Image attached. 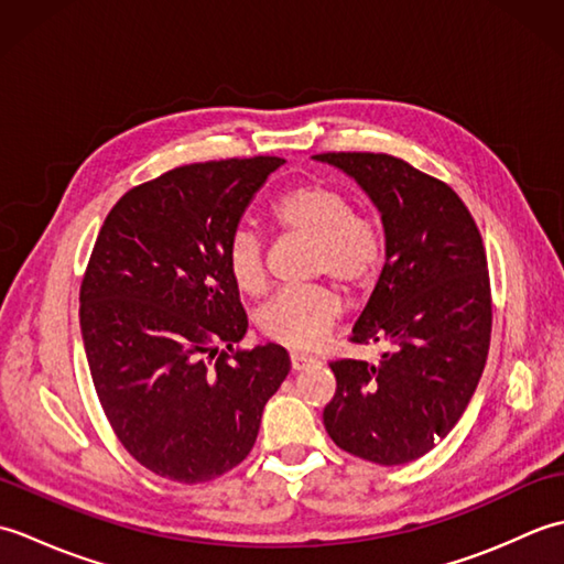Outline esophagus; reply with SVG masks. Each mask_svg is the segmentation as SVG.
<instances>
[{"instance_id": "obj_1", "label": "esophagus", "mask_w": 564, "mask_h": 564, "mask_svg": "<svg viewBox=\"0 0 564 564\" xmlns=\"http://www.w3.org/2000/svg\"><path fill=\"white\" fill-rule=\"evenodd\" d=\"M315 358L307 356V354H291V368L293 370H303L307 366H313Z\"/></svg>"}]
</instances>
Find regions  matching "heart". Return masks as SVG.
Segmentation results:
<instances>
[{
    "instance_id": "heart-1",
    "label": "heart",
    "mask_w": 564,
    "mask_h": 564,
    "mask_svg": "<svg viewBox=\"0 0 564 564\" xmlns=\"http://www.w3.org/2000/svg\"><path fill=\"white\" fill-rule=\"evenodd\" d=\"M271 218L281 232L313 242L310 273L337 281L346 293L361 295L380 279L386 263V239L373 215L351 208L349 196L327 182H303L273 200ZM227 271L235 289L261 295L267 289V263L261 239L237 230L227 245ZM341 295L332 285L283 291L259 310L257 327L273 344L310 351L325 341L341 317Z\"/></svg>"
}]
</instances>
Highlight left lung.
I'll return each mask as SVG.
<instances>
[{"label":"left lung","mask_w":564,"mask_h":564,"mask_svg":"<svg viewBox=\"0 0 564 564\" xmlns=\"http://www.w3.org/2000/svg\"><path fill=\"white\" fill-rule=\"evenodd\" d=\"M382 213L386 267L356 319L354 344H386L378 364L337 358L325 429L378 465L422 458L458 424L480 382L492 334L482 235L441 178L380 152H322Z\"/></svg>","instance_id":"left-lung-1"}]
</instances>
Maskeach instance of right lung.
<instances>
[{
  "label": "right lung",
  "instance_id": "obj_1",
  "mask_svg": "<svg viewBox=\"0 0 564 564\" xmlns=\"http://www.w3.org/2000/svg\"><path fill=\"white\" fill-rule=\"evenodd\" d=\"M281 158L184 164L118 198L79 289L89 373L113 434L166 480L198 485L254 446L291 370L279 344L238 349L247 313L227 245Z\"/></svg>",
  "mask_w": 564,
  "mask_h": 564
}]
</instances>
